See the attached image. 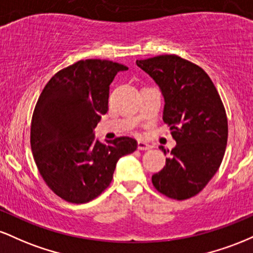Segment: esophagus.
Segmentation results:
<instances>
[{"mask_svg": "<svg viewBox=\"0 0 253 253\" xmlns=\"http://www.w3.org/2000/svg\"><path fill=\"white\" fill-rule=\"evenodd\" d=\"M152 147H153L152 145L146 143V141H143V140L138 141V149L139 150H150V149H152Z\"/></svg>", "mask_w": 253, "mask_h": 253, "instance_id": "1", "label": "esophagus"}]
</instances>
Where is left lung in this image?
<instances>
[{
    "mask_svg": "<svg viewBox=\"0 0 253 253\" xmlns=\"http://www.w3.org/2000/svg\"><path fill=\"white\" fill-rule=\"evenodd\" d=\"M136 65L161 88L163 121L176 140L165 167L152 176L153 185L170 199H190L208 184L222 162L228 136L225 107L210 76L189 60L162 54L136 60Z\"/></svg>",
    "mask_w": 253,
    "mask_h": 253,
    "instance_id": "left-lung-1",
    "label": "left lung"
}]
</instances>
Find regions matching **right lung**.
Masks as SVG:
<instances>
[{
	"label": "right lung",
	"instance_id": "right-lung-1",
	"mask_svg": "<svg viewBox=\"0 0 253 253\" xmlns=\"http://www.w3.org/2000/svg\"><path fill=\"white\" fill-rule=\"evenodd\" d=\"M123 64L85 59L58 71L34 108L31 147L38 170L56 195L71 203L94 200L108 188L119 158L136 141L119 136L95 140L94 128L108 110L109 85Z\"/></svg>",
	"mask_w": 253,
	"mask_h": 253
}]
</instances>
